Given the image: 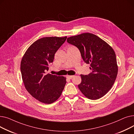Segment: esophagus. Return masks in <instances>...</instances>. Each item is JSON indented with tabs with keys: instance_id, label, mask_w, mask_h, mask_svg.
Wrapping results in <instances>:
<instances>
[{
	"instance_id": "esophagus-1",
	"label": "esophagus",
	"mask_w": 134,
	"mask_h": 134,
	"mask_svg": "<svg viewBox=\"0 0 134 134\" xmlns=\"http://www.w3.org/2000/svg\"><path fill=\"white\" fill-rule=\"evenodd\" d=\"M74 77V75H67V78L69 79H71Z\"/></svg>"
}]
</instances>
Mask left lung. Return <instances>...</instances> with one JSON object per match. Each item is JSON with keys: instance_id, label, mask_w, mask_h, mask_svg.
I'll use <instances>...</instances> for the list:
<instances>
[{"instance_id": "8db88e82", "label": "left lung", "mask_w": 134, "mask_h": 134, "mask_svg": "<svg viewBox=\"0 0 134 134\" xmlns=\"http://www.w3.org/2000/svg\"><path fill=\"white\" fill-rule=\"evenodd\" d=\"M67 41L79 49L83 60L90 64L92 70L88 75H80L79 90L90 99H99L109 92L117 77L118 66L114 49L106 42L91 33L68 37Z\"/></svg>"}]
</instances>
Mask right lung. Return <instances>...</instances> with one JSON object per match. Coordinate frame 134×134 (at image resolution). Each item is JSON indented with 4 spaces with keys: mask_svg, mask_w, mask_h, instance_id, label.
Segmentation results:
<instances>
[{
    "mask_svg": "<svg viewBox=\"0 0 134 134\" xmlns=\"http://www.w3.org/2000/svg\"><path fill=\"white\" fill-rule=\"evenodd\" d=\"M67 37L41 38L28 48L20 63L24 86L33 97L44 104H52L60 97L66 78L47 74L54 55Z\"/></svg>",
    "mask_w": 134,
    "mask_h": 134,
    "instance_id": "1",
    "label": "right lung"
}]
</instances>
